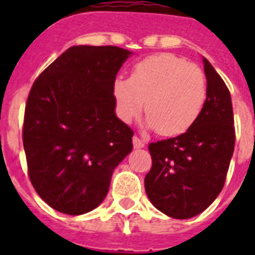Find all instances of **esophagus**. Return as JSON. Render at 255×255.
<instances>
[{
    "mask_svg": "<svg viewBox=\"0 0 255 255\" xmlns=\"http://www.w3.org/2000/svg\"><path fill=\"white\" fill-rule=\"evenodd\" d=\"M132 143H133V147L135 148H143L145 145L143 140L139 139L137 136H133V139H132Z\"/></svg>",
    "mask_w": 255,
    "mask_h": 255,
    "instance_id": "1",
    "label": "esophagus"
}]
</instances>
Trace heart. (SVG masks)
I'll return each instance as SVG.
<instances>
[{"instance_id": "1", "label": "heart", "mask_w": 255, "mask_h": 255, "mask_svg": "<svg viewBox=\"0 0 255 255\" xmlns=\"http://www.w3.org/2000/svg\"><path fill=\"white\" fill-rule=\"evenodd\" d=\"M116 110L129 123L148 112L147 126L164 136L186 132L201 115L206 100L205 75L198 66L173 54H156L139 62L129 79L114 83Z\"/></svg>"}]
</instances>
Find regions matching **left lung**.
<instances>
[{
  "label": "left lung",
  "mask_w": 255,
  "mask_h": 255,
  "mask_svg": "<svg viewBox=\"0 0 255 255\" xmlns=\"http://www.w3.org/2000/svg\"><path fill=\"white\" fill-rule=\"evenodd\" d=\"M202 63L206 100L197 122L185 133L148 145V198L156 209L178 220L197 216L217 198L236 143L229 90L206 58Z\"/></svg>",
  "instance_id": "left-lung-1"
}]
</instances>
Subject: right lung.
Instances as JSON below:
<instances>
[{
    "instance_id": "1",
    "label": "right lung",
    "mask_w": 255,
    "mask_h": 255,
    "mask_svg": "<svg viewBox=\"0 0 255 255\" xmlns=\"http://www.w3.org/2000/svg\"><path fill=\"white\" fill-rule=\"evenodd\" d=\"M116 46H73L34 82L23 120L30 181L53 209L91 212L132 151L133 131L116 116L114 83L131 57Z\"/></svg>"
}]
</instances>
